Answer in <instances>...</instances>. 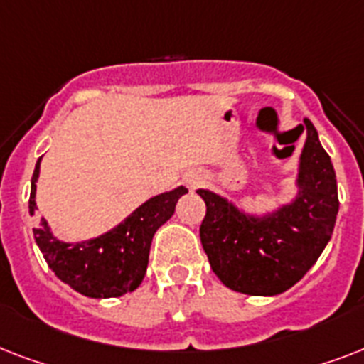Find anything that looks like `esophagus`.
<instances>
[{"label": "esophagus", "instance_id": "1", "mask_svg": "<svg viewBox=\"0 0 364 364\" xmlns=\"http://www.w3.org/2000/svg\"><path fill=\"white\" fill-rule=\"evenodd\" d=\"M185 179H187V185L191 188H196L200 185V183H202V176H200V173H196V171H193V173H188V176L185 177Z\"/></svg>", "mask_w": 364, "mask_h": 364}]
</instances>
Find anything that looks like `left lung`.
Returning <instances> with one entry per match:
<instances>
[{"label": "left lung", "instance_id": "1", "mask_svg": "<svg viewBox=\"0 0 364 364\" xmlns=\"http://www.w3.org/2000/svg\"><path fill=\"white\" fill-rule=\"evenodd\" d=\"M306 143L300 154L291 204L266 215H249L219 194L198 188L205 202L200 240L211 270L228 289L253 296H274L291 289L316 264L333 236L338 215V188L333 162L317 130L304 119Z\"/></svg>", "mask_w": 364, "mask_h": 364}]
</instances>
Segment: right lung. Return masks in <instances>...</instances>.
I'll use <instances>...</instances> for the list:
<instances>
[{
    "instance_id": "obj_1",
    "label": "right lung",
    "mask_w": 364,
    "mask_h": 364,
    "mask_svg": "<svg viewBox=\"0 0 364 364\" xmlns=\"http://www.w3.org/2000/svg\"><path fill=\"white\" fill-rule=\"evenodd\" d=\"M39 162L41 159L37 160L31 177L30 215L37 210L36 183L41 166ZM185 193H188L187 188L177 187L170 193L153 196L121 225L87 242H60L53 236L45 219L33 228V236L48 268L77 293L90 299L122 296L143 282L154 232L173 215L177 200Z\"/></svg>"
}]
</instances>
